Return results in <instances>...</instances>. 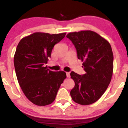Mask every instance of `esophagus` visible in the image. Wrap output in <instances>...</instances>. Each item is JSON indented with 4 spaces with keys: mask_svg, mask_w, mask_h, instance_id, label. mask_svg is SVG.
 Here are the masks:
<instances>
[{
    "mask_svg": "<svg viewBox=\"0 0 128 128\" xmlns=\"http://www.w3.org/2000/svg\"><path fill=\"white\" fill-rule=\"evenodd\" d=\"M66 75H67V78H70V73L69 72H66Z\"/></svg>",
    "mask_w": 128,
    "mask_h": 128,
    "instance_id": "34e87169",
    "label": "esophagus"
}]
</instances>
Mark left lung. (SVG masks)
<instances>
[{"instance_id":"8db88e82","label":"left lung","mask_w":128,"mask_h":128,"mask_svg":"<svg viewBox=\"0 0 128 128\" xmlns=\"http://www.w3.org/2000/svg\"><path fill=\"white\" fill-rule=\"evenodd\" d=\"M66 36L74 44L86 72L82 75L70 73L75 84L70 96L77 104L90 105L100 98L112 78L114 56L111 45L92 30L70 32Z\"/></svg>"}]
</instances>
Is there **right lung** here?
Here are the masks:
<instances>
[{"instance_id":"right-lung-1","label":"right lung","mask_w":128,"mask_h":128,"mask_svg":"<svg viewBox=\"0 0 128 128\" xmlns=\"http://www.w3.org/2000/svg\"><path fill=\"white\" fill-rule=\"evenodd\" d=\"M66 34L35 32L17 45L14 58L16 76L23 93L35 105L52 104L67 77L64 72H53L45 66L54 46Z\"/></svg>"}]
</instances>
